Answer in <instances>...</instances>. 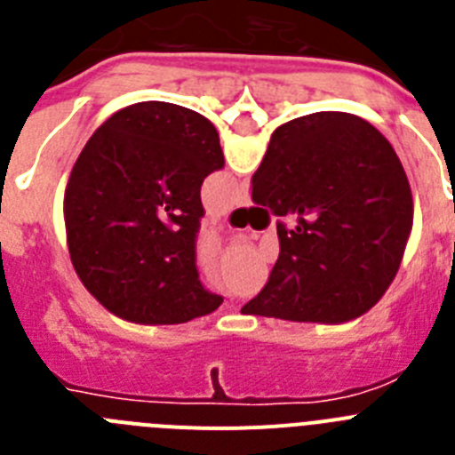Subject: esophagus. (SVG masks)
<instances>
[{"instance_id": "34e87169", "label": "esophagus", "mask_w": 455, "mask_h": 455, "mask_svg": "<svg viewBox=\"0 0 455 455\" xmlns=\"http://www.w3.org/2000/svg\"><path fill=\"white\" fill-rule=\"evenodd\" d=\"M243 204H248L246 196H236V198L232 200V207H243Z\"/></svg>"}]
</instances>
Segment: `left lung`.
Here are the masks:
<instances>
[{"label":"left lung","mask_w":455,"mask_h":455,"mask_svg":"<svg viewBox=\"0 0 455 455\" xmlns=\"http://www.w3.org/2000/svg\"><path fill=\"white\" fill-rule=\"evenodd\" d=\"M225 166L204 116L139 102L88 139L66 188V235L84 287L134 323H187L223 296L200 283V187Z\"/></svg>","instance_id":"obj_1"}]
</instances>
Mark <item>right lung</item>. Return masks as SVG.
Wrapping results in <instances>:
<instances>
[{
    "mask_svg": "<svg viewBox=\"0 0 455 455\" xmlns=\"http://www.w3.org/2000/svg\"><path fill=\"white\" fill-rule=\"evenodd\" d=\"M252 200L280 219V255L243 315L341 323L387 291L412 228V193L367 120L319 111L280 124L252 175Z\"/></svg>",
    "mask_w": 455,
    "mask_h": 455,
    "instance_id": "add662e5",
    "label": "right lung"
}]
</instances>
